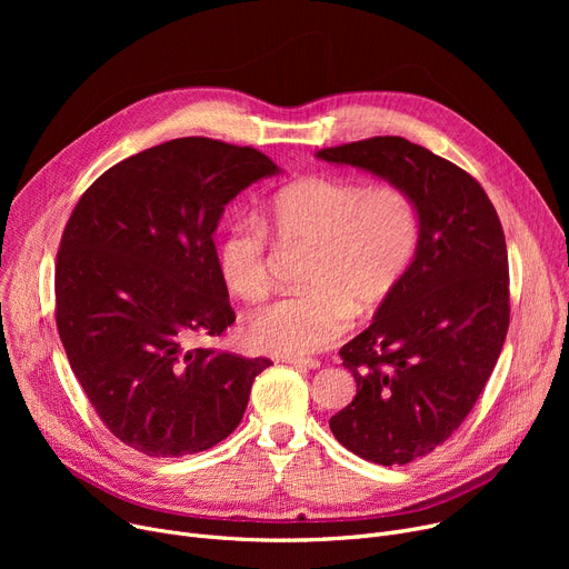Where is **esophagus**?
Segmentation results:
<instances>
[{"label": "esophagus", "mask_w": 569, "mask_h": 569, "mask_svg": "<svg viewBox=\"0 0 569 569\" xmlns=\"http://www.w3.org/2000/svg\"><path fill=\"white\" fill-rule=\"evenodd\" d=\"M281 362L290 365V367H300V369H318L320 362L311 360V357H283Z\"/></svg>", "instance_id": "34e87169"}]
</instances>
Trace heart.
Here are the masks:
<instances>
[{"label": "heart", "instance_id": "b5f03b06", "mask_svg": "<svg viewBox=\"0 0 569 569\" xmlns=\"http://www.w3.org/2000/svg\"><path fill=\"white\" fill-rule=\"evenodd\" d=\"M258 219H234L217 244L219 274L239 300L269 292L267 234L281 247H313L307 290L249 318V343L269 355L302 357L335 343L352 311L371 316L390 302L420 249L417 202L395 182L309 174L269 196Z\"/></svg>", "mask_w": 569, "mask_h": 569}]
</instances>
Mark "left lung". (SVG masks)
<instances>
[{
    "label": "left lung",
    "instance_id": "8db88e82",
    "mask_svg": "<svg viewBox=\"0 0 569 569\" xmlns=\"http://www.w3.org/2000/svg\"><path fill=\"white\" fill-rule=\"evenodd\" d=\"M318 159L385 177L420 212V249L408 277L339 350L357 395L330 420L352 455L403 466L461 427L498 362L510 327L502 226L472 174L406 138L325 147Z\"/></svg>",
    "mask_w": 569,
    "mask_h": 569
}]
</instances>
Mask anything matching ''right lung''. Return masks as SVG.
Here are the masks:
<instances>
[{"mask_svg": "<svg viewBox=\"0 0 569 569\" xmlns=\"http://www.w3.org/2000/svg\"><path fill=\"white\" fill-rule=\"evenodd\" d=\"M274 172L253 147L177 138L106 170L73 207L54 264L59 339L101 422L147 457L228 438L272 365L191 341L234 322L214 230Z\"/></svg>", "mask_w": 569, "mask_h": 569, "instance_id": "obj_1", "label": "right lung"}]
</instances>
